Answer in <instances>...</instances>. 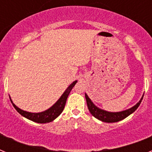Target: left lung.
Wrapping results in <instances>:
<instances>
[{"label": "left lung", "mask_w": 152, "mask_h": 152, "mask_svg": "<svg viewBox=\"0 0 152 152\" xmlns=\"http://www.w3.org/2000/svg\"><path fill=\"white\" fill-rule=\"evenodd\" d=\"M143 97H144V95L140 99V100L135 106H133L131 108L128 109V110L120 111V112H109V111L102 110V109L99 108L98 106H95V104L93 103V102L91 100L90 98L88 97V95L85 93L87 105H88V110L90 111V113L95 118H97V119L103 121V122L107 123L118 122V121H120L125 119V118H127L128 116H129L131 113H133L139 107L140 104L142 99H143Z\"/></svg>", "instance_id": "left-lung-1"}]
</instances>
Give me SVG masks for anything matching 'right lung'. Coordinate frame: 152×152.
<instances>
[{"instance_id":"1","label":"right lung","mask_w":152,"mask_h":152,"mask_svg":"<svg viewBox=\"0 0 152 152\" xmlns=\"http://www.w3.org/2000/svg\"><path fill=\"white\" fill-rule=\"evenodd\" d=\"M77 83V80L73 81L70 85L67 88V89L64 91V92L62 94V95L60 97V99L53 105L51 107L47 109L46 110L42 111V112H39V113H31V112H27V111L23 110L15 106V104L13 103L10 98V100L12 103L13 106L17 110L19 113H20L23 117L29 119V120L34 121L37 123H49L55 120L58 116L62 113V111L64 110L65 103H66V100L68 99L69 93L73 88L75 84ZM10 97V96H9Z\"/></svg>"}]
</instances>
